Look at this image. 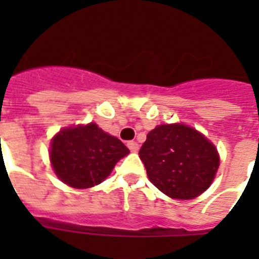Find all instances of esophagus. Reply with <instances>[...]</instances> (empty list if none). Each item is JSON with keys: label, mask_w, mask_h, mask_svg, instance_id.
I'll return each instance as SVG.
<instances>
[{"label": "esophagus", "mask_w": 259, "mask_h": 259, "mask_svg": "<svg viewBox=\"0 0 259 259\" xmlns=\"http://www.w3.org/2000/svg\"><path fill=\"white\" fill-rule=\"evenodd\" d=\"M127 148L130 149V152H134V153H136L138 150V144L136 141H129L127 142Z\"/></svg>", "instance_id": "esophagus-1"}]
</instances>
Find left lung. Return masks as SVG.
I'll use <instances>...</instances> for the list:
<instances>
[{
  "label": "left lung",
  "mask_w": 259,
  "mask_h": 259,
  "mask_svg": "<svg viewBox=\"0 0 259 259\" xmlns=\"http://www.w3.org/2000/svg\"><path fill=\"white\" fill-rule=\"evenodd\" d=\"M138 154L154 187L166 196L180 200L204 192L219 168L215 145L183 123L154 127Z\"/></svg>",
  "instance_id": "obj_1"
}]
</instances>
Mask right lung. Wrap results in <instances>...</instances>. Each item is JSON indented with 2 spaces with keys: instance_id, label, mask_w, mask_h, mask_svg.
<instances>
[{
  "instance_id": "add662e5",
  "label": "right lung",
  "mask_w": 259,
  "mask_h": 259,
  "mask_svg": "<svg viewBox=\"0 0 259 259\" xmlns=\"http://www.w3.org/2000/svg\"><path fill=\"white\" fill-rule=\"evenodd\" d=\"M126 154L129 149L117 137L93 122L62 129L51 141V164L56 176L79 189L101 184Z\"/></svg>"
}]
</instances>
